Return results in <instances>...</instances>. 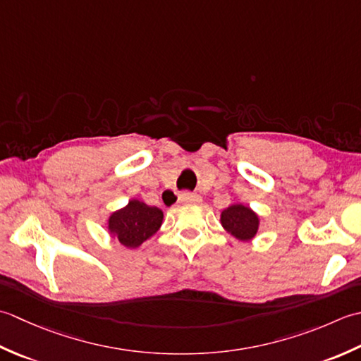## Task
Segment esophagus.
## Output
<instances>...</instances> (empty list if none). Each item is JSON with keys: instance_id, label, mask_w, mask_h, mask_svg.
I'll use <instances>...</instances> for the list:
<instances>
[{"instance_id": "34e87169", "label": "esophagus", "mask_w": 361, "mask_h": 361, "mask_svg": "<svg viewBox=\"0 0 361 361\" xmlns=\"http://www.w3.org/2000/svg\"><path fill=\"white\" fill-rule=\"evenodd\" d=\"M179 202H200L201 201V196L196 195V193H182L178 197Z\"/></svg>"}]
</instances>
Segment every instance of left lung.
<instances>
[{"mask_svg":"<svg viewBox=\"0 0 361 361\" xmlns=\"http://www.w3.org/2000/svg\"><path fill=\"white\" fill-rule=\"evenodd\" d=\"M221 223L227 232H231L235 238L247 241L255 237L259 231V216L241 204H235L223 210Z\"/></svg>","mask_w":361,"mask_h":361,"instance_id":"1","label":"left lung"}]
</instances>
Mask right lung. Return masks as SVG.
I'll return each mask as SVG.
<instances>
[{
  "label": "right lung",
  "mask_w": 361,
  "mask_h": 361,
  "mask_svg": "<svg viewBox=\"0 0 361 361\" xmlns=\"http://www.w3.org/2000/svg\"><path fill=\"white\" fill-rule=\"evenodd\" d=\"M164 213L142 201H130L109 219L110 233L126 247H137L159 231Z\"/></svg>",
  "instance_id": "obj_1"
}]
</instances>
